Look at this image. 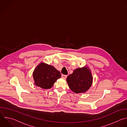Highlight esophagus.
Returning a JSON list of instances; mask_svg holds the SVG:
<instances>
[{
  "label": "esophagus",
  "mask_w": 127,
  "mask_h": 127,
  "mask_svg": "<svg viewBox=\"0 0 127 127\" xmlns=\"http://www.w3.org/2000/svg\"><path fill=\"white\" fill-rule=\"evenodd\" d=\"M67 77V75H64V74H62V77L63 78V79H66Z\"/></svg>",
  "instance_id": "obj_1"
}]
</instances>
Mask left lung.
<instances>
[{"label": "left lung", "mask_w": 127, "mask_h": 127, "mask_svg": "<svg viewBox=\"0 0 127 127\" xmlns=\"http://www.w3.org/2000/svg\"><path fill=\"white\" fill-rule=\"evenodd\" d=\"M67 82L72 92L76 94L85 93L92 84L93 77L89 69L79 68L67 77Z\"/></svg>", "instance_id": "1"}]
</instances>
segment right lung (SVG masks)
<instances>
[{
  "mask_svg": "<svg viewBox=\"0 0 127 127\" xmlns=\"http://www.w3.org/2000/svg\"><path fill=\"white\" fill-rule=\"evenodd\" d=\"M61 77L60 72L53 66L40 63L33 72L34 84L43 89H49Z\"/></svg>",
  "mask_w": 127,
  "mask_h": 127,
  "instance_id": "add662e5",
  "label": "right lung"
}]
</instances>
